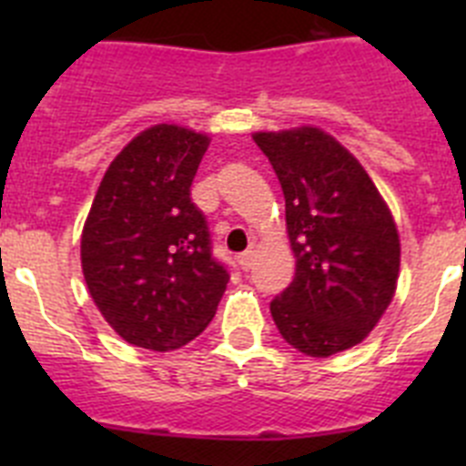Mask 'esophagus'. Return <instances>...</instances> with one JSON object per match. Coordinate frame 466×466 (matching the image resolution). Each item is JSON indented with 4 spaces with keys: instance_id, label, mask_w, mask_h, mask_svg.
<instances>
[{
    "instance_id": "esophagus-1",
    "label": "esophagus",
    "mask_w": 466,
    "mask_h": 466,
    "mask_svg": "<svg viewBox=\"0 0 466 466\" xmlns=\"http://www.w3.org/2000/svg\"><path fill=\"white\" fill-rule=\"evenodd\" d=\"M252 261H254V252H252V249H247V252H242L240 257H238V263H240L242 270L249 268V266H252Z\"/></svg>"
}]
</instances>
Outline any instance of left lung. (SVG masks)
<instances>
[{"mask_svg":"<svg viewBox=\"0 0 466 466\" xmlns=\"http://www.w3.org/2000/svg\"><path fill=\"white\" fill-rule=\"evenodd\" d=\"M284 193L294 282L270 300L282 339L331 357L371 333L399 278L397 224L360 160L319 127L254 133Z\"/></svg>","mask_w":466,"mask_h":466,"instance_id":"1","label":"left lung"}]
</instances>
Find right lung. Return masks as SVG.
Returning <instances> with one entry per match:
<instances>
[{
	"label": "right lung",
	"mask_w": 466,
	"mask_h": 466,
	"mask_svg": "<svg viewBox=\"0 0 466 466\" xmlns=\"http://www.w3.org/2000/svg\"><path fill=\"white\" fill-rule=\"evenodd\" d=\"M208 135L149 127L111 160L81 233V268L109 327L170 352L205 331L228 284L191 184Z\"/></svg>",
	"instance_id": "1"
}]
</instances>
